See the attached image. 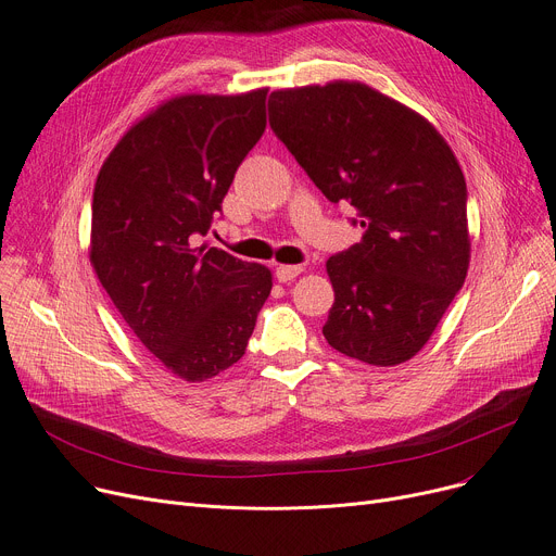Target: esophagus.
Returning a JSON list of instances; mask_svg holds the SVG:
<instances>
[{
    "label": "esophagus",
    "mask_w": 556,
    "mask_h": 556,
    "mask_svg": "<svg viewBox=\"0 0 556 556\" xmlns=\"http://www.w3.org/2000/svg\"><path fill=\"white\" fill-rule=\"evenodd\" d=\"M302 266H277V270H275V277L281 281V283H288V281H293L298 275H302Z\"/></svg>",
    "instance_id": "34e87169"
}]
</instances>
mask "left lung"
I'll return each instance as SVG.
<instances>
[{"mask_svg":"<svg viewBox=\"0 0 556 556\" xmlns=\"http://www.w3.org/2000/svg\"><path fill=\"white\" fill-rule=\"evenodd\" d=\"M270 128L331 202H349L363 241L333 254L336 302L323 333L367 365L410 361L466 279V182L421 114L356 80L277 90Z\"/></svg>","mask_w":556,"mask_h":556,"instance_id":"obj_1","label":"left lung"}]
</instances>
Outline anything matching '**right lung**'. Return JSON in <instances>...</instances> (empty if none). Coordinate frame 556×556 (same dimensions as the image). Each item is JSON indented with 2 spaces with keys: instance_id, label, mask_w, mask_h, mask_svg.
<instances>
[{
  "instance_id": "obj_1",
  "label": "right lung",
  "mask_w": 556,
  "mask_h": 556,
  "mask_svg": "<svg viewBox=\"0 0 556 556\" xmlns=\"http://www.w3.org/2000/svg\"><path fill=\"white\" fill-rule=\"evenodd\" d=\"M266 94L162 103L114 146L94 185L97 277L141 344L189 383L241 361L273 288L261 263L198 245L266 130Z\"/></svg>"
}]
</instances>
